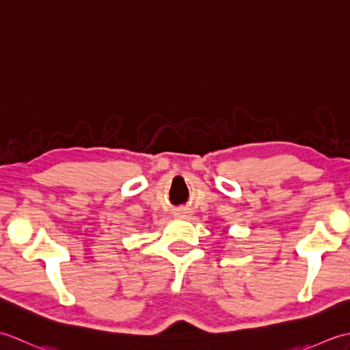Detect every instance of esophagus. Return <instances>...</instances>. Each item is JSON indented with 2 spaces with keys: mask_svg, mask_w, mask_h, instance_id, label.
Instances as JSON below:
<instances>
[{
  "mask_svg": "<svg viewBox=\"0 0 350 350\" xmlns=\"http://www.w3.org/2000/svg\"><path fill=\"white\" fill-rule=\"evenodd\" d=\"M189 215H191V211L189 209H185V207L176 211V217H179V218H188Z\"/></svg>",
  "mask_w": 350,
  "mask_h": 350,
  "instance_id": "1",
  "label": "esophagus"
}]
</instances>
